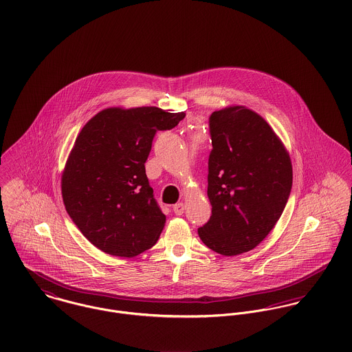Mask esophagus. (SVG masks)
Wrapping results in <instances>:
<instances>
[{"label":"esophagus","mask_w":352,"mask_h":352,"mask_svg":"<svg viewBox=\"0 0 352 352\" xmlns=\"http://www.w3.org/2000/svg\"><path fill=\"white\" fill-rule=\"evenodd\" d=\"M184 208H186V206H184L183 201H179V203H176V204L173 206V211H175L176 215H182V214L184 212Z\"/></svg>","instance_id":"esophagus-1"}]
</instances>
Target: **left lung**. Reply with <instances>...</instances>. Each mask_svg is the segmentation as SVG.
<instances>
[{
  "mask_svg": "<svg viewBox=\"0 0 352 352\" xmlns=\"http://www.w3.org/2000/svg\"><path fill=\"white\" fill-rule=\"evenodd\" d=\"M210 221L198 229L222 256L256 248L274 229L293 186L290 154L267 120L233 104L210 116Z\"/></svg>",
  "mask_w": 352,
  "mask_h": 352,
  "instance_id": "obj_1",
  "label": "left lung"
}]
</instances>
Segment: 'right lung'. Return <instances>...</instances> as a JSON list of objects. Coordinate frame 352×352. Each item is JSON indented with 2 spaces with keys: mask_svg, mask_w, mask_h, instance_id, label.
Wrapping results in <instances>:
<instances>
[{
  "mask_svg": "<svg viewBox=\"0 0 352 352\" xmlns=\"http://www.w3.org/2000/svg\"><path fill=\"white\" fill-rule=\"evenodd\" d=\"M186 112L158 107H108L78 133L62 170L67 214L100 251L134 257L157 243L165 215L153 198L145 162L155 131Z\"/></svg>",
  "mask_w": 352,
  "mask_h": 352,
  "instance_id": "1",
  "label": "right lung"
}]
</instances>
